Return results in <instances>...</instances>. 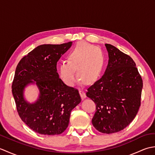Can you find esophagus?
Returning a JSON list of instances; mask_svg holds the SVG:
<instances>
[{
    "mask_svg": "<svg viewBox=\"0 0 155 155\" xmlns=\"http://www.w3.org/2000/svg\"><path fill=\"white\" fill-rule=\"evenodd\" d=\"M79 93H80V95H81L82 99H84V98H85L87 97L86 94H85L84 91L83 90H80L79 91Z\"/></svg>",
    "mask_w": 155,
    "mask_h": 155,
    "instance_id": "34e87169",
    "label": "esophagus"
}]
</instances>
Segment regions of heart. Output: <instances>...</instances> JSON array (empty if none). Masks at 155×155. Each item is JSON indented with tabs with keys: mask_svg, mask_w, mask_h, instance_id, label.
<instances>
[{
	"mask_svg": "<svg viewBox=\"0 0 155 155\" xmlns=\"http://www.w3.org/2000/svg\"><path fill=\"white\" fill-rule=\"evenodd\" d=\"M104 56L98 47L80 42L72 49L68 55V61H63L58 66L62 80L68 86H73L78 77L85 83H92L100 77L104 67Z\"/></svg>",
	"mask_w": 155,
	"mask_h": 155,
	"instance_id": "1",
	"label": "heart"
}]
</instances>
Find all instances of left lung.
Here are the masks:
<instances>
[{"label":"left lung","mask_w":155,"mask_h":155,"mask_svg":"<svg viewBox=\"0 0 155 155\" xmlns=\"http://www.w3.org/2000/svg\"><path fill=\"white\" fill-rule=\"evenodd\" d=\"M108 63L104 74L88 88L87 96L96 104L92 123L102 133L126 128L140 106L143 80L133 58L110 44H105Z\"/></svg>","instance_id":"left-lung-1"}]
</instances>
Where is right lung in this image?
<instances>
[{
  "label": "right lung",
  "mask_w": 155,
  "mask_h": 155,
  "mask_svg": "<svg viewBox=\"0 0 155 155\" xmlns=\"http://www.w3.org/2000/svg\"><path fill=\"white\" fill-rule=\"evenodd\" d=\"M72 44L38 46L23 57L16 68L12 93L16 110L22 120L37 133L55 135L63 133L71 110L81 101L78 91L66 85L57 69L58 61ZM35 82L40 94L38 100L31 104L24 100L23 91L28 84Z\"/></svg>",
  "instance_id": "obj_1"
}]
</instances>
